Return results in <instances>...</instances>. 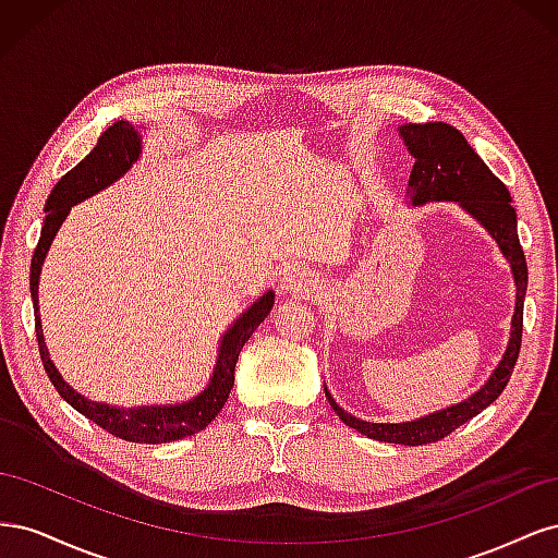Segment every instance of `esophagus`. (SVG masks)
Instances as JSON below:
<instances>
[{"label": "esophagus", "mask_w": 558, "mask_h": 558, "mask_svg": "<svg viewBox=\"0 0 558 558\" xmlns=\"http://www.w3.org/2000/svg\"><path fill=\"white\" fill-rule=\"evenodd\" d=\"M314 279L305 269H291L289 275L281 279V293L289 295H310V291L314 289Z\"/></svg>", "instance_id": "34e87169"}]
</instances>
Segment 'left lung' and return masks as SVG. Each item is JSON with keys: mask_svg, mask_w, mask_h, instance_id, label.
Segmentation results:
<instances>
[{"mask_svg": "<svg viewBox=\"0 0 558 558\" xmlns=\"http://www.w3.org/2000/svg\"><path fill=\"white\" fill-rule=\"evenodd\" d=\"M400 137L404 140L410 154L414 156V167L410 174V202L426 205V202L451 199L488 230V234L498 242L502 256L508 258L514 286H517V305L512 316V332L508 349H505L494 375L486 379L480 391L456 402L451 408L440 412L426 414L414 421H402V424H373V421H361L344 412L340 404L332 400L326 388V398L335 414L340 416L349 428L367 435L369 440L393 442V445H430L442 440L449 433L472 416L486 410L508 386L514 363L521 349V330H523V298H526L529 267L523 258V248L517 234V211L512 207L510 191L505 183L488 170L484 160L475 154L463 134L447 123H404L400 125Z\"/></svg>", "mask_w": 558, "mask_h": 558, "instance_id": "1", "label": "left lung"}]
</instances>
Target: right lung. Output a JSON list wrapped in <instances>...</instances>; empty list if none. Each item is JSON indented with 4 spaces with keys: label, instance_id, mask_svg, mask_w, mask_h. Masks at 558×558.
I'll use <instances>...</instances> for the list:
<instances>
[{
    "label": "right lung",
    "instance_id": "obj_1",
    "mask_svg": "<svg viewBox=\"0 0 558 558\" xmlns=\"http://www.w3.org/2000/svg\"><path fill=\"white\" fill-rule=\"evenodd\" d=\"M142 154V134L132 128L130 121H116L109 125L102 137L97 140V146L83 158L74 170L66 172L56 189L50 191L46 199V218L41 226V238L32 256L29 267V293L35 302V328H37V342H39V356L48 379L53 381L56 391L72 404L76 412L88 416L99 428L121 437L128 442L140 445H162L181 440L185 435H195L202 428H207L211 421L223 410V404L230 396V388L234 384V365H238L240 351L248 342L263 320L267 318L269 310L275 305V293H263L253 305L240 314V318L226 330L221 337V347H218V359L214 365V373L209 384L199 396L191 398L189 402L179 404H142V408H113L107 402H95L66 384L58 367L48 356V349L41 332V316H39V275L41 265L46 260V253L53 242L56 232L60 230L62 221L70 214V209L78 202L93 197L95 193L105 191L107 185L128 174L130 167L140 160Z\"/></svg>",
    "mask_w": 558,
    "mask_h": 558
}]
</instances>
